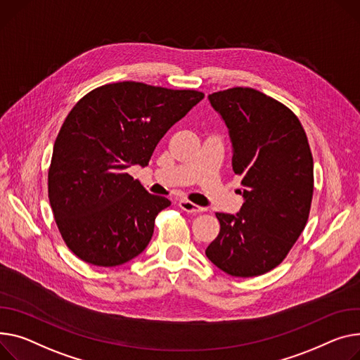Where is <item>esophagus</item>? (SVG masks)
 I'll return each instance as SVG.
<instances>
[{
	"label": "esophagus",
	"mask_w": 360,
	"mask_h": 360,
	"mask_svg": "<svg viewBox=\"0 0 360 360\" xmlns=\"http://www.w3.org/2000/svg\"><path fill=\"white\" fill-rule=\"evenodd\" d=\"M179 208L186 211V212H191V214H197V212H202L204 211L202 207H200V205H197L194 202H191V201H186V200H181L179 201Z\"/></svg>",
	"instance_id": "esophagus-1"
}]
</instances>
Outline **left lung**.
<instances>
[{
	"label": "left lung",
	"mask_w": 360,
	"mask_h": 360,
	"mask_svg": "<svg viewBox=\"0 0 360 360\" xmlns=\"http://www.w3.org/2000/svg\"><path fill=\"white\" fill-rule=\"evenodd\" d=\"M208 100L229 129L245 202L236 215L215 212L220 233L205 255L231 276H259L279 265L307 224L313 155L298 117L263 92L236 86Z\"/></svg>",
	"instance_id": "obj_1"
}]
</instances>
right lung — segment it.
Listing matches in <instances>:
<instances>
[{"instance_id":"add662e5","label":"right lung","mask_w":360,"mask_h":360,"mask_svg":"<svg viewBox=\"0 0 360 360\" xmlns=\"http://www.w3.org/2000/svg\"><path fill=\"white\" fill-rule=\"evenodd\" d=\"M202 98L194 89L124 81L95 88L70 110L47 191L62 238L81 260L118 266L146 249L171 201L149 194L127 169L148 166L165 133Z\"/></svg>"}]
</instances>
